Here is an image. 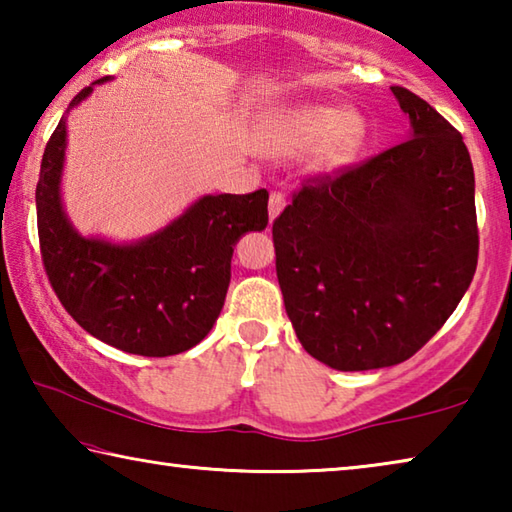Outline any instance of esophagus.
Segmentation results:
<instances>
[{"label":"esophagus","mask_w":512,"mask_h":512,"mask_svg":"<svg viewBox=\"0 0 512 512\" xmlns=\"http://www.w3.org/2000/svg\"><path fill=\"white\" fill-rule=\"evenodd\" d=\"M284 205H287L284 196L280 192H273L271 198H268V216H271V221H275L277 216H280V212L284 210Z\"/></svg>","instance_id":"1"}]
</instances>
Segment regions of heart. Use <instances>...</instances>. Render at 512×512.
<instances>
[{
	"mask_svg": "<svg viewBox=\"0 0 512 512\" xmlns=\"http://www.w3.org/2000/svg\"><path fill=\"white\" fill-rule=\"evenodd\" d=\"M368 140L359 112L332 103H293L268 112L259 126L262 149L273 158H300L311 148V167L323 176L348 169Z\"/></svg>",
	"mask_w": 512,
	"mask_h": 512,
	"instance_id": "b5f03b06",
	"label": "heart"
}]
</instances>
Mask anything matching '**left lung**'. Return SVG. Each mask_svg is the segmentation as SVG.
<instances>
[{
	"label": "left lung",
	"mask_w": 512,
	"mask_h": 512,
	"mask_svg": "<svg viewBox=\"0 0 512 512\" xmlns=\"http://www.w3.org/2000/svg\"><path fill=\"white\" fill-rule=\"evenodd\" d=\"M409 140L314 180L273 223L284 307L311 357L343 372L402 363L470 287L479 230L461 133L393 85Z\"/></svg>",
	"instance_id": "left-lung-1"
}]
</instances>
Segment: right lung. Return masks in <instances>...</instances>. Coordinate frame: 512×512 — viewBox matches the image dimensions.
<instances>
[{"label":"right lung","instance_id":"1","mask_svg":"<svg viewBox=\"0 0 512 512\" xmlns=\"http://www.w3.org/2000/svg\"><path fill=\"white\" fill-rule=\"evenodd\" d=\"M69 103L47 142L36 187L45 271L67 314L94 339L142 357H171L201 343L219 318L237 241L268 223V192L205 194L164 228L135 241L85 237L63 207Z\"/></svg>","mask_w":512,"mask_h":512}]
</instances>
